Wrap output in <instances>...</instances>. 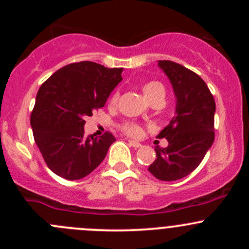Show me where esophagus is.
Masks as SVG:
<instances>
[{
    "label": "esophagus",
    "mask_w": 249,
    "mask_h": 249,
    "mask_svg": "<svg viewBox=\"0 0 249 249\" xmlns=\"http://www.w3.org/2000/svg\"><path fill=\"white\" fill-rule=\"evenodd\" d=\"M129 144L131 145V147H134V148H140L141 147V143L136 142V141H131V140H130L129 141Z\"/></svg>",
    "instance_id": "obj_1"
}]
</instances>
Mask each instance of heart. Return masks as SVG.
Returning <instances> with one entry per match:
<instances>
[{
    "label": "heart",
    "instance_id": "1",
    "mask_svg": "<svg viewBox=\"0 0 249 249\" xmlns=\"http://www.w3.org/2000/svg\"><path fill=\"white\" fill-rule=\"evenodd\" d=\"M142 90L144 92L145 97L149 100L150 102H153L157 99H164L165 97V88L161 83L157 82V80H150V82L144 83L142 85ZM118 99V95L114 94L110 99V102L114 104ZM123 130H124L125 134H127L129 136L137 137L142 134V127L140 125L135 124V123H125L123 125Z\"/></svg>",
    "mask_w": 249,
    "mask_h": 249
}]
</instances>
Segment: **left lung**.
Segmentation results:
<instances>
[{
  "mask_svg": "<svg viewBox=\"0 0 249 249\" xmlns=\"http://www.w3.org/2000/svg\"><path fill=\"white\" fill-rule=\"evenodd\" d=\"M159 67L171 82L176 96V114L158 135L166 139V148H155L157 159L148 171L160 180H177L200 165L214 141L215 102L200 76L187 67L159 60Z\"/></svg>",
  "mask_w": 249,
  "mask_h": 249,
  "instance_id": "left-lung-1",
  "label": "left lung"
}]
</instances>
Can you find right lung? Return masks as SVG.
<instances>
[{
    "mask_svg": "<svg viewBox=\"0 0 249 249\" xmlns=\"http://www.w3.org/2000/svg\"><path fill=\"white\" fill-rule=\"evenodd\" d=\"M123 69H107L91 61L73 62L57 70L39 88L31 113L35 142L55 175L76 180L104 161L115 141L84 135V118L105 106L122 82Z\"/></svg>",
    "mask_w": 249,
    "mask_h": 249,
    "instance_id": "1",
    "label": "right lung"
}]
</instances>
